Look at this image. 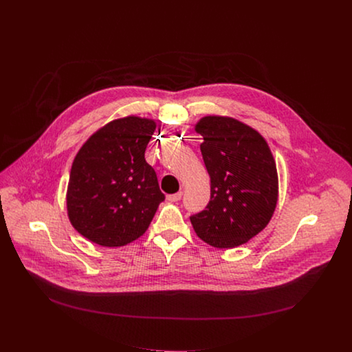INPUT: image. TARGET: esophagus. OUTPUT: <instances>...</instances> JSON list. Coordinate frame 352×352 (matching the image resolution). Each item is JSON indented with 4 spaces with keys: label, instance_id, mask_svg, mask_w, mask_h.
I'll return each instance as SVG.
<instances>
[{
    "label": "esophagus",
    "instance_id": "obj_1",
    "mask_svg": "<svg viewBox=\"0 0 352 352\" xmlns=\"http://www.w3.org/2000/svg\"><path fill=\"white\" fill-rule=\"evenodd\" d=\"M181 198H182V191L167 195V201H170V202H178V201H181Z\"/></svg>",
    "mask_w": 352,
    "mask_h": 352
}]
</instances>
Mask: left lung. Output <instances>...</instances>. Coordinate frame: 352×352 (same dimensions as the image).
I'll use <instances>...</instances> for the list:
<instances>
[{"label":"left lung","instance_id":"1","mask_svg":"<svg viewBox=\"0 0 352 352\" xmlns=\"http://www.w3.org/2000/svg\"><path fill=\"white\" fill-rule=\"evenodd\" d=\"M210 175L206 208L190 217L197 235L217 248L241 246L269 225L278 173L266 140L235 118L207 116L195 124Z\"/></svg>","mask_w":352,"mask_h":352}]
</instances>
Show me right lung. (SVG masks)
Here are the masks:
<instances>
[{
	"mask_svg": "<svg viewBox=\"0 0 352 352\" xmlns=\"http://www.w3.org/2000/svg\"><path fill=\"white\" fill-rule=\"evenodd\" d=\"M155 121L129 116L97 130L77 153L66 192L72 226L93 243L124 246L145 234L161 202L145 150Z\"/></svg>",
	"mask_w": 352,
	"mask_h": 352,
	"instance_id": "right-lung-1",
	"label": "right lung"
}]
</instances>
